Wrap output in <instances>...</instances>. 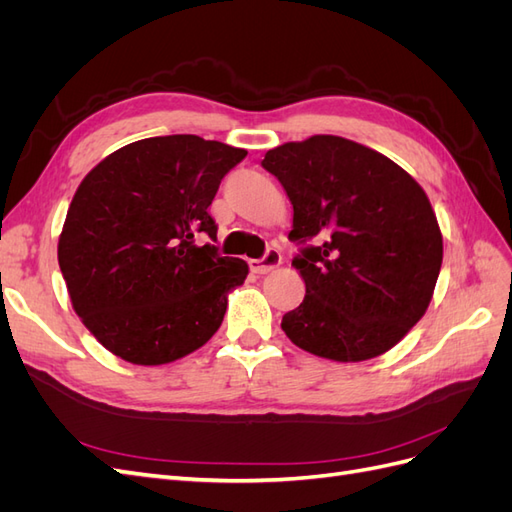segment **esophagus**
I'll use <instances>...</instances> for the list:
<instances>
[{
	"label": "esophagus",
	"mask_w": 512,
	"mask_h": 512,
	"mask_svg": "<svg viewBox=\"0 0 512 512\" xmlns=\"http://www.w3.org/2000/svg\"><path fill=\"white\" fill-rule=\"evenodd\" d=\"M282 262V254L275 250V247H269L260 260H250V271L256 275H265L269 271H273L275 267H280Z\"/></svg>",
	"instance_id": "obj_1"
}]
</instances>
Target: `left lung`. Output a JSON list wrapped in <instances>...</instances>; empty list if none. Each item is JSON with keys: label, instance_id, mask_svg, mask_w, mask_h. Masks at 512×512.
Returning a JSON list of instances; mask_svg holds the SVG:
<instances>
[{"label": "left lung", "instance_id": "1", "mask_svg": "<svg viewBox=\"0 0 512 512\" xmlns=\"http://www.w3.org/2000/svg\"><path fill=\"white\" fill-rule=\"evenodd\" d=\"M292 203L288 239L303 303L284 314L292 344L356 363L391 350L429 307L442 267V232L404 168L342 136L318 134L265 153Z\"/></svg>", "mask_w": 512, "mask_h": 512}]
</instances>
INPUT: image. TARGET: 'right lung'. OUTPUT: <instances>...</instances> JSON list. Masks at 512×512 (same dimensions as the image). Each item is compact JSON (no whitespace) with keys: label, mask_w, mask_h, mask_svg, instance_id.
Wrapping results in <instances>:
<instances>
[{"label":"right lung","mask_w":512,"mask_h":512,"mask_svg":"<svg viewBox=\"0 0 512 512\" xmlns=\"http://www.w3.org/2000/svg\"><path fill=\"white\" fill-rule=\"evenodd\" d=\"M245 149L153 136L104 158L76 190L57 258L74 312L134 365H164L220 329L247 262L222 256L211 200Z\"/></svg>","instance_id":"add662e5"}]
</instances>
